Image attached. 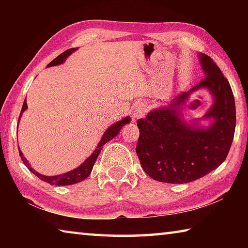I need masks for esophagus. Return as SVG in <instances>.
<instances>
[{
  "label": "esophagus",
  "instance_id": "obj_1",
  "mask_svg": "<svg viewBox=\"0 0 248 248\" xmlns=\"http://www.w3.org/2000/svg\"><path fill=\"white\" fill-rule=\"evenodd\" d=\"M146 111V108L143 106V105H139V106H137L136 109H134L133 114L136 118H140V117L143 116Z\"/></svg>",
  "mask_w": 248,
  "mask_h": 248
}]
</instances>
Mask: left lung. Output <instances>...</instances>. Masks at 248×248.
<instances>
[{"instance_id": "8db88e82", "label": "left lung", "mask_w": 248, "mask_h": 248, "mask_svg": "<svg viewBox=\"0 0 248 248\" xmlns=\"http://www.w3.org/2000/svg\"><path fill=\"white\" fill-rule=\"evenodd\" d=\"M204 78L189 92L178 95L167 107L154 109L137 121L140 129L137 154L142 169L162 183L186 184L203 177L225 161L232 145L236 112L230 83L215 61L200 54ZM208 88L215 103L204 118L213 119L208 128L198 120L185 123L180 110L190 93Z\"/></svg>"}]
</instances>
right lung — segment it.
Masks as SVG:
<instances>
[{
	"mask_svg": "<svg viewBox=\"0 0 248 248\" xmlns=\"http://www.w3.org/2000/svg\"><path fill=\"white\" fill-rule=\"evenodd\" d=\"M75 50H77L75 48H71V49L66 50V51L62 52L60 56H58L56 59H53V60L48 64V66L58 65V64L63 63L65 59L68 58L73 51H75ZM26 109H27V103H26V100H25L24 104H23L22 111H20V116H22L24 110H26ZM20 116H19V119H20ZM19 119H18V121H19ZM129 121H130L129 117H125V118L118 121V123H116V124H114L112 125H110V127H109L106 130V132L104 133L102 140L99 141L97 148L94 150V152L92 153L91 156L87 158L86 161L84 162L82 165H79L75 170H71V171H68V173H65V174L57 175V176H45V175H41L39 173H37V171L33 170V169H31V164H29L27 159L25 158V156H24L23 153H22V151L18 149L19 156H20V158H22V161H23L24 164L28 167V170H31L32 174H35L37 177H39L41 180H44V182H46V183H49L50 185H56V186H66V185L77 184V183L82 182V180H84L86 177H89V175L91 174L92 170H93V166L95 164L96 159H97L98 155L100 153V151H102V149H103V145L105 143H107L108 141H110L111 139H114V138L117 136V134L119 133L120 129L123 128L124 124H129Z\"/></svg>",
	"mask_w": 248,
	"mask_h": 248,
	"instance_id": "obj_1",
	"label": "right lung"
}]
</instances>
